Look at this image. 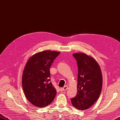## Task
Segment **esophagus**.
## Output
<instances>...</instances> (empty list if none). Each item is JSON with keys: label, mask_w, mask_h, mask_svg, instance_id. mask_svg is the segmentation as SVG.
Listing matches in <instances>:
<instances>
[{"label": "esophagus", "mask_w": 120, "mask_h": 120, "mask_svg": "<svg viewBox=\"0 0 120 120\" xmlns=\"http://www.w3.org/2000/svg\"><path fill=\"white\" fill-rule=\"evenodd\" d=\"M68 89V86H67V85H65V86H64L63 87L60 88V91L61 92L65 91H66V90H67Z\"/></svg>", "instance_id": "34e87169"}]
</instances>
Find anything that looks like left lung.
<instances>
[{
  "label": "left lung",
  "instance_id": "left-lung-1",
  "mask_svg": "<svg viewBox=\"0 0 120 120\" xmlns=\"http://www.w3.org/2000/svg\"><path fill=\"white\" fill-rule=\"evenodd\" d=\"M78 65L77 94L71 99L75 108H89L98 98L101 91L102 78L101 68L93 58L84 53L73 54Z\"/></svg>",
  "mask_w": 120,
  "mask_h": 120
}]
</instances>
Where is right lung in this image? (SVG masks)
<instances>
[{"label":"right lung","mask_w":120,"mask_h":120,"mask_svg":"<svg viewBox=\"0 0 120 120\" xmlns=\"http://www.w3.org/2000/svg\"><path fill=\"white\" fill-rule=\"evenodd\" d=\"M60 52L44 51L32 56L23 71L22 87L28 101L34 106L45 107L55 98L56 91L50 82V68Z\"/></svg>","instance_id":"right-lung-1"}]
</instances>
